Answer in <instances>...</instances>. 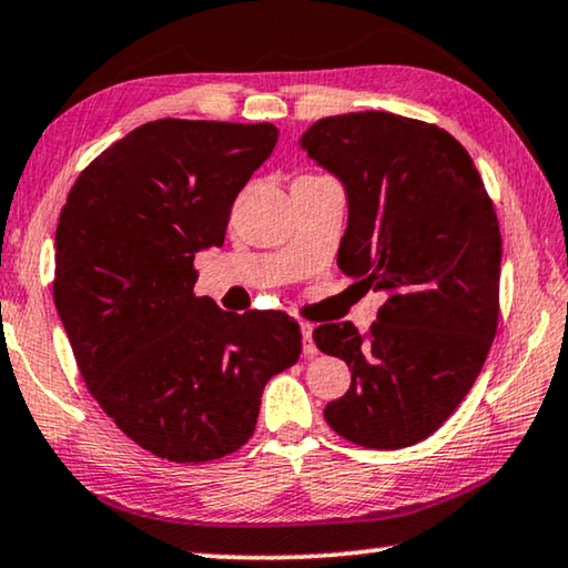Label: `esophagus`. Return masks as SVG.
Masks as SVG:
<instances>
[{
	"label": "esophagus",
	"instance_id": "obj_1",
	"mask_svg": "<svg viewBox=\"0 0 568 568\" xmlns=\"http://www.w3.org/2000/svg\"><path fill=\"white\" fill-rule=\"evenodd\" d=\"M301 336H303V354L305 356H316L318 346L313 344V326H311V323H301Z\"/></svg>",
	"mask_w": 568,
	"mask_h": 568
}]
</instances>
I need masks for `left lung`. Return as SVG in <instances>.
I'll list each match as a JSON object with an SVG mask.
<instances>
[{"label": "left lung", "instance_id": "1", "mask_svg": "<svg viewBox=\"0 0 568 568\" xmlns=\"http://www.w3.org/2000/svg\"><path fill=\"white\" fill-rule=\"evenodd\" d=\"M298 146L344 186L341 273L384 293L372 331L323 323L351 386L323 409L351 443L399 449L429 437L478 379L498 328L503 242L463 143L386 111L328 115Z\"/></svg>", "mask_w": 568, "mask_h": 568}]
</instances>
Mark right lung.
Masks as SVG:
<instances>
[{
  "instance_id": "add662e5",
  "label": "right lung",
  "mask_w": 568,
  "mask_h": 568,
  "mask_svg": "<svg viewBox=\"0 0 568 568\" xmlns=\"http://www.w3.org/2000/svg\"><path fill=\"white\" fill-rule=\"evenodd\" d=\"M273 123H143L78 176L55 232L58 316L88 389L123 435L171 463H210L255 432L270 376L301 356L281 311L194 295V257L273 154Z\"/></svg>"
}]
</instances>
